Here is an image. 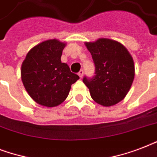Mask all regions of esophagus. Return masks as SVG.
<instances>
[{
	"label": "esophagus",
	"instance_id": "34e87169",
	"mask_svg": "<svg viewBox=\"0 0 157 157\" xmlns=\"http://www.w3.org/2000/svg\"><path fill=\"white\" fill-rule=\"evenodd\" d=\"M78 75H79V76L81 77V78H82V76H83V75H84V71H83V70H81V71H79Z\"/></svg>",
	"mask_w": 157,
	"mask_h": 157
}]
</instances>
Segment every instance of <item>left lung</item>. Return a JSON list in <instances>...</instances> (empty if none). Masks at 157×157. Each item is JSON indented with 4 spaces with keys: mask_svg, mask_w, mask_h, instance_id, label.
<instances>
[{
    "mask_svg": "<svg viewBox=\"0 0 157 157\" xmlns=\"http://www.w3.org/2000/svg\"><path fill=\"white\" fill-rule=\"evenodd\" d=\"M95 67L94 76H84L83 82L98 104L110 107L126 96L134 78V65L131 55L117 41L101 38L87 42Z\"/></svg>",
    "mask_w": 157,
    "mask_h": 157,
    "instance_id": "8db88e82",
    "label": "left lung"
}]
</instances>
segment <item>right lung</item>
<instances>
[{
  "mask_svg": "<svg viewBox=\"0 0 157 157\" xmlns=\"http://www.w3.org/2000/svg\"><path fill=\"white\" fill-rule=\"evenodd\" d=\"M64 47V43L55 39L45 40L33 47L22 64L23 86L38 104L49 107L59 105L80 78L61 62Z\"/></svg>",
  "mask_w": 157,
  "mask_h": 157,
  "instance_id": "right-lung-1",
  "label": "right lung"
}]
</instances>
